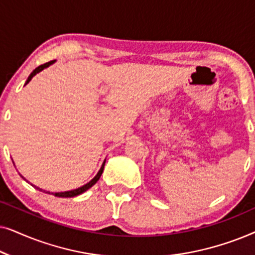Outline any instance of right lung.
Segmentation results:
<instances>
[{
  "mask_svg": "<svg viewBox=\"0 0 255 255\" xmlns=\"http://www.w3.org/2000/svg\"><path fill=\"white\" fill-rule=\"evenodd\" d=\"M52 62H53V60L52 61H48V62H46V64H44V65H40V66H38V67L34 69V71L31 73V74L29 75V78H27V80H26V82H25V85L26 83H29L30 81H31V79L33 78L34 75L37 74V73H39L40 71H43L44 68H46V67H48V66H50ZM104 165H106V161L103 162V165H102V167H101V169L99 170V173H97V175L94 177V179L90 181V182H88L87 184H85V186H82V187H80V188H78V189H74V190H69V191H64V193H52L54 195V196H57V197H74V196H78V195H80V194H82V193H85L86 190H88L90 187H93L94 184H95L97 181H99V179L101 177V175H102V173H103V168H104ZM37 189H39V188H37ZM39 190H41V191H44V193H46V194H50V191H45V190H43V189H39Z\"/></svg>",
  "mask_w": 255,
  "mask_h": 255,
  "instance_id": "1",
  "label": "right lung"
}]
</instances>
